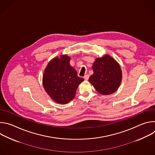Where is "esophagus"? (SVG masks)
<instances>
[{
  "instance_id": "obj_1",
  "label": "esophagus",
  "mask_w": 155,
  "mask_h": 155,
  "mask_svg": "<svg viewBox=\"0 0 155 155\" xmlns=\"http://www.w3.org/2000/svg\"><path fill=\"white\" fill-rule=\"evenodd\" d=\"M83 78H84V79L85 80H87L88 78H89V75H86L84 76Z\"/></svg>"
}]
</instances>
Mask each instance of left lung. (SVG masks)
<instances>
[{"label": "left lung", "mask_w": 155, "mask_h": 155, "mask_svg": "<svg viewBox=\"0 0 155 155\" xmlns=\"http://www.w3.org/2000/svg\"><path fill=\"white\" fill-rule=\"evenodd\" d=\"M93 74L89 78L90 83L102 95L115 93L122 80V71L119 63L112 56L105 54L97 58L93 64Z\"/></svg>", "instance_id": "obj_1"}]
</instances>
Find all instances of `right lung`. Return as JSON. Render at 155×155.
Listing matches in <instances>:
<instances>
[{
    "label": "right lung",
    "instance_id": "obj_1",
    "mask_svg": "<svg viewBox=\"0 0 155 155\" xmlns=\"http://www.w3.org/2000/svg\"><path fill=\"white\" fill-rule=\"evenodd\" d=\"M71 57L62 54L52 59L43 74V86L56 103L66 104L75 96L78 85L84 79L78 77L76 70L70 65Z\"/></svg>",
    "mask_w": 155,
    "mask_h": 155
}]
</instances>
